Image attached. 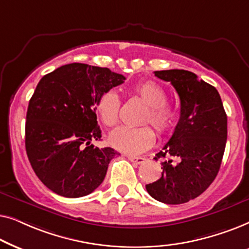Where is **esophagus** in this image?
I'll list each match as a JSON object with an SVG mask.
<instances>
[{
  "label": "esophagus",
  "instance_id": "1",
  "mask_svg": "<svg viewBox=\"0 0 249 249\" xmlns=\"http://www.w3.org/2000/svg\"><path fill=\"white\" fill-rule=\"evenodd\" d=\"M129 161H131L132 163H135V164H142V163H144L145 159L142 158V156H132V155H128L127 156Z\"/></svg>",
  "mask_w": 249,
  "mask_h": 249
}]
</instances>
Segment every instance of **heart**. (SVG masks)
Here are the masks:
<instances>
[{
  "mask_svg": "<svg viewBox=\"0 0 249 249\" xmlns=\"http://www.w3.org/2000/svg\"><path fill=\"white\" fill-rule=\"evenodd\" d=\"M134 93L146 107H148L142 124H151L159 135H166L175 127L177 112L166 104L164 89L154 81H142L134 87ZM95 112L105 127L117 125L120 112V100L113 90L104 91L95 103ZM155 142V134L149 125L138 128L121 127L108 136V144L127 154H139Z\"/></svg>",
  "mask_w": 249,
  "mask_h": 249,
  "instance_id": "heart-1",
  "label": "heart"
}]
</instances>
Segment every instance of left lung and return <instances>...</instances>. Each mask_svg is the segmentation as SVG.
<instances>
[{"label": "left lung", "instance_id": "8db88e82", "mask_svg": "<svg viewBox=\"0 0 249 249\" xmlns=\"http://www.w3.org/2000/svg\"><path fill=\"white\" fill-rule=\"evenodd\" d=\"M154 74L170 81L180 98V118L172 137L155 156L163 161L162 177L146 185L153 198L182 204L198 197L215 179L227 142V114L219 91L187 70H162Z\"/></svg>", "mask_w": 249, "mask_h": 249}]
</instances>
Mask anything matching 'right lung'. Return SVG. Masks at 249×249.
<instances>
[{
	"label": "right lung",
	"mask_w": 249,
	"mask_h": 249,
	"mask_svg": "<svg viewBox=\"0 0 249 249\" xmlns=\"http://www.w3.org/2000/svg\"><path fill=\"white\" fill-rule=\"evenodd\" d=\"M125 80L107 68L70 63L39 80L26 117V152L40 181L69 198L86 196L103 182L108 163L119 155L98 148L95 103Z\"/></svg>",
	"instance_id": "1"
}]
</instances>
